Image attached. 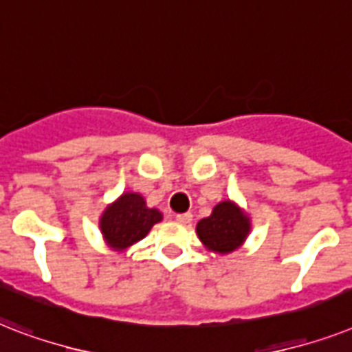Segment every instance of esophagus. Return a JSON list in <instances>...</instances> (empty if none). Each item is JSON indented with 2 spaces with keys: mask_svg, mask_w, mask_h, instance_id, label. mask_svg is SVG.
<instances>
[{
  "mask_svg": "<svg viewBox=\"0 0 352 352\" xmlns=\"http://www.w3.org/2000/svg\"><path fill=\"white\" fill-rule=\"evenodd\" d=\"M176 221H179V223H190V221H192V214H190V212L176 214Z\"/></svg>",
  "mask_w": 352,
  "mask_h": 352,
  "instance_id": "obj_1",
  "label": "esophagus"
}]
</instances>
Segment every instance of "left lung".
<instances>
[{"label": "left lung", "mask_w": 352, "mask_h": 352, "mask_svg": "<svg viewBox=\"0 0 352 352\" xmlns=\"http://www.w3.org/2000/svg\"><path fill=\"white\" fill-rule=\"evenodd\" d=\"M196 232L210 251L227 254L238 249L249 234V218L230 201H221L209 218L199 221Z\"/></svg>", "instance_id": "1"}]
</instances>
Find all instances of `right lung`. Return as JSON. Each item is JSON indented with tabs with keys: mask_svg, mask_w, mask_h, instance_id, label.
I'll return each instance as SVG.
<instances>
[{
	"mask_svg": "<svg viewBox=\"0 0 352 352\" xmlns=\"http://www.w3.org/2000/svg\"><path fill=\"white\" fill-rule=\"evenodd\" d=\"M160 220V210L148 209L140 194L127 192L116 204L107 207L100 225L109 245L114 249H125L145 238L151 227Z\"/></svg>",
	"mask_w": 352,
	"mask_h": 352,
	"instance_id": "right-lung-1",
	"label": "right lung"
}]
</instances>
